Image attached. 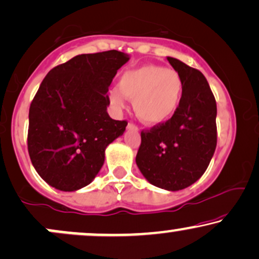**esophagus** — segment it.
I'll list each match as a JSON object with an SVG mask.
<instances>
[{
    "label": "esophagus",
    "mask_w": 259,
    "mask_h": 259,
    "mask_svg": "<svg viewBox=\"0 0 259 259\" xmlns=\"http://www.w3.org/2000/svg\"><path fill=\"white\" fill-rule=\"evenodd\" d=\"M127 128L132 130V131H138V127H137L136 124L132 123V122H128V124H127Z\"/></svg>",
    "instance_id": "esophagus-1"
}]
</instances>
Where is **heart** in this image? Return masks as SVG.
<instances>
[{
  "instance_id": "obj_1",
  "label": "heart",
  "mask_w": 259,
  "mask_h": 259,
  "mask_svg": "<svg viewBox=\"0 0 259 259\" xmlns=\"http://www.w3.org/2000/svg\"><path fill=\"white\" fill-rule=\"evenodd\" d=\"M184 81L176 70L161 65H143L121 75L118 88H112L110 100L117 109L133 100L137 117L149 126L169 121L179 109Z\"/></svg>"
}]
</instances>
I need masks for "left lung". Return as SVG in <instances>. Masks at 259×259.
I'll use <instances>...</instances> for the list:
<instances>
[{"mask_svg": "<svg viewBox=\"0 0 259 259\" xmlns=\"http://www.w3.org/2000/svg\"><path fill=\"white\" fill-rule=\"evenodd\" d=\"M167 60L183 78V98L171 120L142 131L136 162L149 183L177 191L200 179L213 156L217 104L199 70L176 58L167 57Z\"/></svg>", "mask_w": 259, "mask_h": 259, "instance_id": "8db88e82", "label": "left lung"}]
</instances>
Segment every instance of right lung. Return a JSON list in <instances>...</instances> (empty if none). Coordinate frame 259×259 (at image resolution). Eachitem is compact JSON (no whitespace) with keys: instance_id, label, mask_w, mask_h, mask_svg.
<instances>
[{"instance_id":"1","label":"right lung","mask_w":259,"mask_h":259,"mask_svg":"<svg viewBox=\"0 0 259 259\" xmlns=\"http://www.w3.org/2000/svg\"><path fill=\"white\" fill-rule=\"evenodd\" d=\"M128 54H80L48 72L29 110L27 150L36 172L62 191L96 178L105 149L123 135L127 121L112 120L108 91Z\"/></svg>"}]
</instances>
